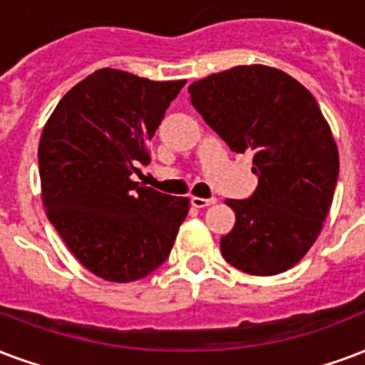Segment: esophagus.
<instances>
[{
    "label": "esophagus",
    "mask_w": 365,
    "mask_h": 365,
    "mask_svg": "<svg viewBox=\"0 0 365 365\" xmlns=\"http://www.w3.org/2000/svg\"><path fill=\"white\" fill-rule=\"evenodd\" d=\"M214 202H216V197H210V199L193 197V199H191V205H193L195 208H207V207H210V205H214Z\"/></svg>",
    "instance_id": "34e87169"
}]
</instances>
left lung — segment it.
<instances>
[{
  "mask_svg": "<svg viewBox=\"0 0 365 365\" xmlns=\"http://www.w3.org/2000/svg\"><path fill=\"white\" fill-rule=\"evenodd\" d=\"M191 103L235 153H255L258 187L227 199L235 226L222 257L250 275L293 268L318 237L339 178V151L310 91L269 66H235L189 86Z\"/></svg>",
  "mask_w": 365,
  "mask_h": 365,
  "instance_id": "left-lung-1",
  "label": "left lung"
}]
</instances>
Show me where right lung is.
<instances>
[{
  "label": "right lung",
  "instance_id": "obj_1",
  "mask_svg": "<svg viewBox=\"0 0 365 365\" xmlns=\"http://www.w3.org/2000/svg\"><path fill=\"white\" fill-rule=\"evenodd\" d=\"M183 83L101 68L61 99L43 128L38 163L47 218L72 255L107 282L155 272L189 212L187 199L133 182Z\"/></svg>",
  "mask_w": 365,
  "mask_h": 365
}]
</instances>
